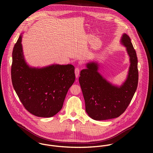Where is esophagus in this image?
<instances>
[{
	"instance_id": "1",
	"label": "esophagus",
	"mask_w": 153,
	"mask_h": 153,
	"mask_svg": "<svg viewBox=\"0 0 153 153\" xmlns=\"http://www.w3.org/2000/svg\"><path fill=\"white\" fill-rule=\"evenodd\" d=\"M75 74L76 78H78V75H79V68H78V67L75 68Z\"/></svg>"
}]
</instances>
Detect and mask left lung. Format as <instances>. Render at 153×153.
Here are the masks:
<instances>
[{"mask_svg":"<svg viewBox=\"0 0 153 153\" xmlns=\"http://www.w3.org/2000/svg\"><path fill=\"white\" fill-rule=\"evenodd\" d=\"M121 43L126 47L130 66L126 81L121 86L113 85L98 72L96 62L87 64L81 71L79 82L84 95L85 111L95 120H107L120 116L128 107L138 81V60L131 39L123 34Z\"/></svg>","mask_w":153,"mask_h":153,"instance_id":"obj_1","label":"left lung"}]
</instances>
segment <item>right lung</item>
Returning <instances> with one entry per match:
<instances>
[{"label":"right lung","mask_w":153,"mask_h":153,"mask_svg":"<svg viewBox=\"0 0 153 153\" xmlns=\"http://www.w3.org/2000/svg\"><path fill=\"white\" fill-rule=\"evenodd\" d=\"M22 35L12 52L11 78L23 105L32 114L51 117L62 109L68 89L75 79L72 65L29 67L24 59Z\"/></svg>","instance_id":"add662e5"}]
</instances>
